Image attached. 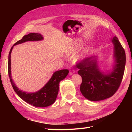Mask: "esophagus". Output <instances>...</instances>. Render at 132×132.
<instances>
[{
	"label": "esophagus",
	"mask_w": 132,
	"mask_h": 132,
	"mask_svg": "<svg viewBox=\"0 0 132 132\" xmlns=\"http://www.w3.org/2000/svg\"><path fill=\"white\" fill-rule=\"evenodd\" d=\"M75 72V70L74 69H70L69 70V74L70 75H72Z\"/></svg>",
	"instance_id": "1"
}]
</instances>
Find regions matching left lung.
<instances>
[{
    "label": "left lung",
    "mask_w": 132,
    "mask_h": 132,
    "mask_svg": "<svg viewBox=\"0 0 132 132\" xmlns=\"http://www.w3.org/2000/svg\"><path fill=\"white\" fill-rule=\"evenodd\" d=\"M112 43L115 65L110 73L105 74L99 70L95 56L85 58L77 63L79 69L78 73L82 78L80 90L88 100L95 102L112 96L121 85L125 70V52L116 36Z\"/></svg>",
    "instance_id": "obj_1"
}]
</instances>
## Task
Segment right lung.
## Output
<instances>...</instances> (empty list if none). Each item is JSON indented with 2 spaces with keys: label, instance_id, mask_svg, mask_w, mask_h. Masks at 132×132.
<instances>
[{
  "label": "right lung",
  "instance_id": "right-lung-1",
  "mask_svg": "<svg viewBox=\"0 0 132 132\" xmlns=\"http://www.w3.org/2000/svg\"><path fill=\"white\" fill-rule=\"evenodd\" d=\"M43 39V36L39 33H32L27 35H25L20 40L17 41L13 45H16L19 44L23 43L28 41H38ZM13 46L11 47L8 55V71L10 82L12 85L14 91L18 96L21 98L27 103L37 107H46L55 102L57 98L59 90V83L62 80L64 79L69 73L68 69L61 70L54 72L52 77L50 78L45 86L40 90L35 93H27L22 91L21 89L17 87L11 78V54Z\"/></svg>",
  "mask_w": 132,
  "mask_h": 132
}]
</instances>
